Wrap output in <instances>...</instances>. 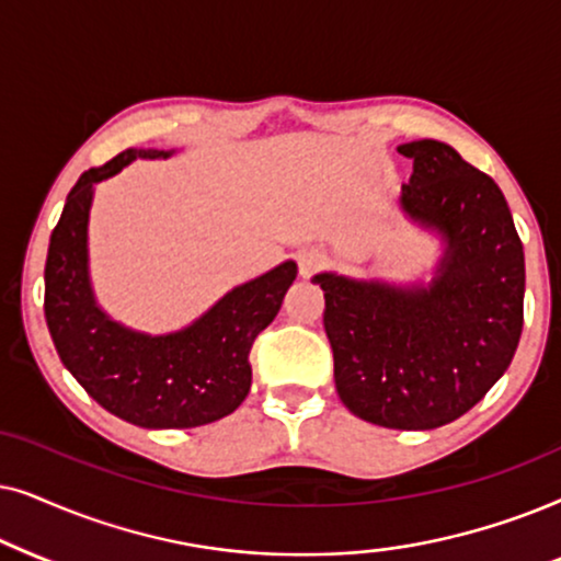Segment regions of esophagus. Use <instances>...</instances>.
<instances>
[{"mask_svg":"<svg viewBox=\"0 0 561 561\" xmlns=\"http://www.w3.org/2000/svg\"><path fill=\"white\" fill-rule=\"evenodd\" d=\"M297 266H300V276H312L325 266V256L318 251H302L297 256Z\"/></svg>","mask_w":561,"mask_h":561,"instance_id":"esophagus-1","label":"esophagus"}]
</instances>
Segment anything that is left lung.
Here are the masks:
<instances>
[{"label": "left lung", "instance_id": "1", "mask_svg": "<svg viewBox=\"0 0 561 561\" xmlns=\"http://www.w3.org/2000/svg\"><path fill=\"white\" fill-rule=\"evenodd\" d=\"M402 207L446 236L428 289L318 274L333 377L351 413L385 428L457 421L511 367L524 331V243L500 186L451 146L415 140Z\"/></svg>", "mask_w": 561, "mask_h": 561}]
</instances>
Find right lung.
<instances>
[{
	"mask_svg": "<svg viewBox=\"0 0 561 561\" xmlns=\"http://www.w3.org/2000/svg\"><path fill=\"white\" fill-rule=\"evenodd\" d=\"M128 148L79 176L50 233L46 323L64 367L112 415L140 428H194L233 413L251 390V346L282 308L293 261L236 287L197 323L171 335H144L112 323L94 305L87 276V220L96 182L133 159H163Z\"/></svg>",
	"mask_w": 561,
	"mask_h": 561,
	"instance_id": "obj_1",
	"label": "right lung"
}]
</instances>
